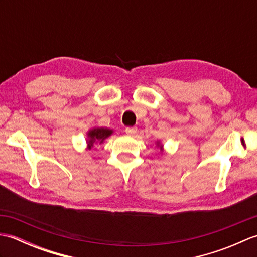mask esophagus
Masks as SVG:
<instances>
[{
  "mask_svg": "<svg viewBox=\"0 0 257 257\" xmlns=\"http://www.w3.org/2000/svg\"><path fill=\"white\" fill-rule=\"evenodd\" d=\"M124 132L128 136H134L136 133H137V129L133 128V127H127V128H125Z\"/></svg>",
  "mask_w": 257,
  "mask_h": 257,
  "instance_id": "1",
  "label": "esophagus"
}]
</instances>
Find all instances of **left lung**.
<instances>
[{
    "label": "left lung",
    "instance_id": "obj_1",
    "mask_svg": "<svg viewBox=\"0 0 257 257\" xmlns=\"http://www.w3.org/2000/svg\"><path fill=\"white\" fill-rule=\"evenodd\" d=\"M157 145H158V146H159V147H160V149L162 150V146L160 145V143H157Z\"/></svg>",
    "mask_w": 257,
    "mask_h": 257
}]
</instances>
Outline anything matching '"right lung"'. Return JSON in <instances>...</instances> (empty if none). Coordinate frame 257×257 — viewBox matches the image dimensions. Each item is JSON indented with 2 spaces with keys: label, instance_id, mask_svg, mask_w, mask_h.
I'll return each instance as SVG.
<instances>
[{
  "label": "right lung",
  "instance_id": "obj_1",
  "mask_svg": "<svg viewBox=\"0 0 257 257\" xmlns=\"http://www.w3.org/2000/svg\"><path fill=\"white\" fill-rule=\"evenodd\" d=\"M113 130L109 128H92L90 129L87 136H88V139H87V148L91 149L92 146L96 144H102L103 140L108 138L109 136H111Z\"/></svg>",
  "mask_w": 257,
  "mask_h": 257
}]
</instances>
